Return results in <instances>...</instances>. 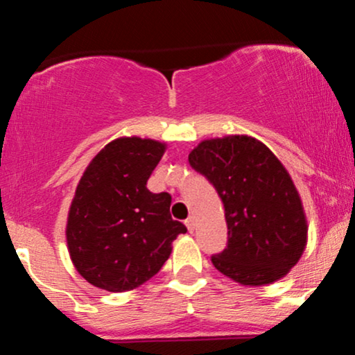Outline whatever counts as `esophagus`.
Segmentation results:
<instances>
[{"label":"esophagus","mask_w":355,"mask_h":355,"mask_svg":"<svg viewBox=\"0 0 355 355\" xmlns=\"http://www.w3.org/2000/svg\"><path fill=\"white\" fill-rule=\"evenodd\" d=\"M185 225H187V229H189V232H193L195 230V218L193 217L187 218Z\"/></svg>","instance_id":"esophagus-1"}]
</instances>
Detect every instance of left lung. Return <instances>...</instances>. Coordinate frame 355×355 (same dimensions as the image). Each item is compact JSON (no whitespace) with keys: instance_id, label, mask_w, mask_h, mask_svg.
I'll return each mask as SVG.
<instances>
[{"instance_id":"1","label":"left lung","mask_w":355,"mask_h":355,"mask_svg":"<svg viewBox=\"0 0 355 355\" xmlns=\"http://www.w3.org/2000/svg\"><path fill=\"white\" fill-rule=\"evenodd\" d=\"M225 209L229 242L211 263L248 287L274 284L291 272L307 245L302 198L282 162L248 135L203 140L189 155Z\"/></svg>"}]
</instances>
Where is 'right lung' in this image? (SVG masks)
<instances>
[{
  "label": "right lung",
  "instance_id": "add662e5",
  "mask_svg": "<svg viewBox=\"0 0 355 355\" xmlns=\"http://www.w3.org/2000/svg\"><path fill=\"white\" fill-rule=\"evenodd\" d=\"M165 141L120 137L95 155L76 185L67 220V245L78 274L95 287H140L172 254L187 227L172 218V197L152 193L146 180Z\"/></svg>",
  "mask_w": 355,
  "mask_h": 355
}]
</instances>
